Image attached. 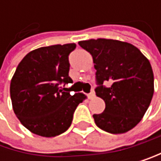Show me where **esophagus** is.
I'll use <instances>...</instances> for the list:
<instances>
[{
  "label": "esophagus",
  "mask_w": 161,
  "mask_h": 161,
  "mask_svg": "<svg viewBox=\"0 0 161 161\" xmlns=\"http://www.w3.org/2000/svg\"><path fill=\"white\" fill-rule=\"evenodd\" d=\"M87 96H88V98H89V99L94 98V97H95V96H96V94H95V91H92V92H90V94H88Z\"/></svg>",
  "instance_id": "34e87169"
}]
</instances>
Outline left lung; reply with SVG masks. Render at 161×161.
<instances>
[{
    "instance_id": "left-lung-1",
    "label": "left lung",
    "mask_w": 161,
    "mask_h": 161,
    "mask_svg": "<svg viewBox=\"0 0 161 161\" xmlns=\"http://www.w3.org/2000/svg\"><path fill=\"white\" fill-rule=\"evenodd\" d=\"M78 44L88 51L95 64L98 85L96 95L105 109L94 114L96 125L109 133H125L145 115L153 95V73L149 60L130 43L114 39H89ZM104 82L110 84L103 86Z\"/></svg>"
}]
</instances>
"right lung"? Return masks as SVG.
I'll use <instances>...</instances> for the list:
<instances>
[{"instance_id": "add662e5", "label": "right lung", "mask_w": 161, "mask_h": 161, "mask_svg": "<svg viewBox=\"0 0 161 161\" xmlns=\"http://www.w3.org/2000/svg\"><path fill=\"white\" fill-rule=\"evenodd\" d=\"M75 48V43L40 47L18 64L10 82V97L16 117L31 132L43 137L62 134L86 98L84 94L72 96L60 87L72 82L69 56Z\"/></svg>"}]
</instances>
